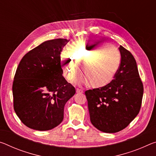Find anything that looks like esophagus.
Wrapping results in <instances>:
<instances>
[{
	"instance_id": "esophagus-1",
	"label": "esophagus",
	"mask_w": 156,
	"mask_h": 156,
	"mask_svg": "<svg viewBox=\"0 0 156 156\" xmlns=\"http://www.w3.org/2000/svg\"><path fill=\"white\" fill-rule=\"evenodd\" d=\"M83 91L82 90H80V89H78V88H77L76 89V93H83Z\"/></svg>"
}]
</instances>
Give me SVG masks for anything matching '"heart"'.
<instances>
[{
    "instance_id": "1",
    "label": "heart",
    "mask_w": 156,
    "mask_h": 156,
    "mask_svg": "<svg viewBox=\"0 0 156 156\" xmlns=\"http://www.w3.org/2000/svg\"><path fill=\"white\" fill-rule=\"evenodd\" d=\"M68 51L70 55L62 53L60 55L64 76L73 80L79 65L82 73L75 79L78 84L103 88L112 82L119 68L120 55L114 46L80 41L71 44Z\"/></svg>"
}]
</instances>
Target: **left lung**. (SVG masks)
<instances>
[{
	"mask_svg": "<svg viewBox=\"0 0 156 156\" xmlns=\"http://www.w3.org/2000/svg\"><path fill=\"white\" fill-rule=\"evenodd\" d=\"M121 64L115 77L101 89L85 91L91 123L101 131H120L137 117L144 92L137 66L130 52L119 47Z\"/></svg>",
	"mask_w": 156,
	"mask_h": 156,
	"instance_id": "8db88e82",
	"label": "left lung"
}]
</instances>
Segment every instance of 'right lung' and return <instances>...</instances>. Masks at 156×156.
Listing matches in <instances>:
<instances>
[{"label": "right lung", "instance_id": "right-lung-1", "mask_svg": "<svg viewBox=\"0 0 156 156\" xmlns=\"http://www.w3.org/2000/svg\"><path fill=\"white\" fill-rule=\"evenodd\" d=\"M66 39L46 41L23 56L14 76V109L22 123L32 129L48 130L64 119L66 103L75 94L63 77L60 53Z\"/></svg>", "mask_w": 156, "mask_h": 156}]
</instances>
